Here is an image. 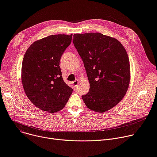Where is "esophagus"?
Returning <instances> with one entry per match:
<instances>
[{"mask_svg":"<svg viewBox=\"0 0 157 157\" xmlns=\"http://www.w3.org/2000/svg\"><path fill=\"white\" fill-rule=\"evenodd\" d=\"M78 83H79V80L76 79V81L73 82V86L75 89H77L78 87Z\"/></svg>","mask_w":157,"mask_h":157,"instance_id":"34e87169","label":"esophagus"}]
</instances>
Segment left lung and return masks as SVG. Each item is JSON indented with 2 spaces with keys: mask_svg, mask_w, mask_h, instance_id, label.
Wrapping results in <instances>:
<instances>
[{
  "mask_svg": "<svg viewBox=\"0 0 157 157\" xmlns=\"http://www.w3.org/2000/svg\"><path fill=\"white\" fill-rule=\"evenodd\" d=\"M73 43L83 61L90 91L82 96L86 106L103 113L118 105L130 82V61L117 39L99 33L75 34Z\"/></svg>",
  "mask_w": 157,
  "mask_h": 157,
  "instance_id": "obj_1",
  "label": "left lung"
}]
</instances>
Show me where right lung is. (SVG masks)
<instances>
[{
  "instance_id": "obj_1",
  "label": "right lung",
  "mask_w": 157,
  "mask_h": 157,
  "mask_svg": "<svg viewBox=\"0 0 157 157\" xmlns=\"http://www.w3.org/2000/svg\"><path fill=\"white\" fill-rule=\"evenodd\" d=\"M72 36L51 35L37 40L24 54L21 80L24 92L38 108L51 113L61 110L73 89L64 81L59 61Z\"/></svg>"
}]
</instances>
